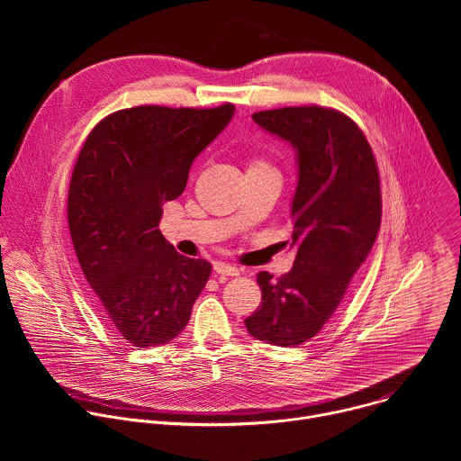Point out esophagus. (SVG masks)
Instances as JSON below:
<instances>
[{
    "mask_svg": "<svg viewBox=\"0 0 461 461\" xmlns=\"http://www.w3.org/2000/svg\"><path fill=\"white\" fill-rule=\"evenodd\" d=\"M213 270H215V274H219V276H230V277H237V276L240 274L239 268L228 265V262H215Z\"/></svg>",
    "mask_w": 461,
    "mask_h": 461,
    "instance_id": "esophagus-1",
    "label": "esophagus"
}]
</instances>
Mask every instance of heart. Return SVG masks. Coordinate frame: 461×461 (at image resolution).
Masks as SVG:
<instances>
[{
	"mask_svg": "<svg viewBox=\"0 0 461 461\" xmlns=\"http://www.w3.org/2000/svg\"><path fill=\"white\" fill-rule=\"evenodd\" d=\"M262 166H267V164H265V162H260V160H255V162H251V164H249V167H262ZM249 167H248V169H249Z\"/></svg>",
	"mask_w": 461,
	"mask_h": 461,
	"instance_id": "heart-1",
	"label": "heart"
}]
</instances>
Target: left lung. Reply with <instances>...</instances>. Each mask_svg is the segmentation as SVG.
<instances>
[{
    "label": "left lung",
    "instance_id": "8db88e82",
    "mask_svg": "<svg viewBox=\"0 0 461 461\" xmlns=\"http://www.w3.org/2000/svg\"><path fill=\"white\" fill-rule=\"evenodd\" d=\"M253 122L295 149L292 270L260 272L249 336L295 347L317 336L366 260L381 224L379 173L363 131L343 113L308 105L255 113Z\"/></svg>",
    "mask_w": 461,
    "mask_h": 461
}]
</instances>
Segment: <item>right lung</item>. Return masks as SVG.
<instances>
[{
  "mask_svg": "<svg viewBox=\"0 0 461 461\" xmlns=\"http://www.w3.org/2000/svg\"><path fill=\"white\" fill-rule=\"evenodd\" d=\"M233 114L231 104L123 109L91 131L78 155L68 201L73 246L95 304L133 347L175 339L210 279V262L180 255L158 224Z\"/></svg>",
  "mask_w": 461,
  "mask_h": 461,
  "instance_id": "1",
  "label": "right lung"
}]
</instances>
